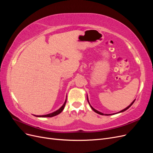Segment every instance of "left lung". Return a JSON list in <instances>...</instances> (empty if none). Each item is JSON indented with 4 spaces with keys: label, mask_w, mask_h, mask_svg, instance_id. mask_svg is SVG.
<instances>
[{
    "label": "left lung",
    "mask_w": 153,
    "mask_h": 153,
    "mask_svg": "<svg viewBox=\"0 0 153 153\" xmlns=\"http://www.w3.org/2000/svg\"><path fill=\"white\" fill-rule=\"evenodd\" d=\"M87 101H88V103H89V100H88V98H87ZM135 100H134L133 101V102L130 104V105H129L128 106V107H126V108H124V109H123V110H121V111H120V112H117V114H118V113H120V112H124V111H126L127 109H128L129 107H130V106L133 105V103H134V102H135ZM89 105H90V103H89ZM90 106H91V108L92 109V110H93L94 111V112H96V113H97V114H100V115H114V114H103V113H101V112H99V111H98V110H96V109H94L93 107H92V106L90 105Z\"/></svg>",
    "instance_id": "obj_1"
}]
</instances>
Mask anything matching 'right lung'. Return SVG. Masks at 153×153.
<instances>
[{
  "label": "right lung",
  "mask_w": 153,
  "mask_h": 153,
  "mask_svg": "<svg viewBox=\"0 0 153 153\" xmlns=\"http://www.w3.org/2000/svg\"><path fill=\"white\" fill-rule=\"evenodd\" d=\"M66 100L65 101V102H64V103L63 104V105L61 106V108H60L59 110L55 111V112H53L51 113V114H47V115H34L36 117H52L55 116V115L59 114L64 110V106H65V105H66Z\"/></svg>",
  "instance_id": "right-lung-1"
}]
</instances>
